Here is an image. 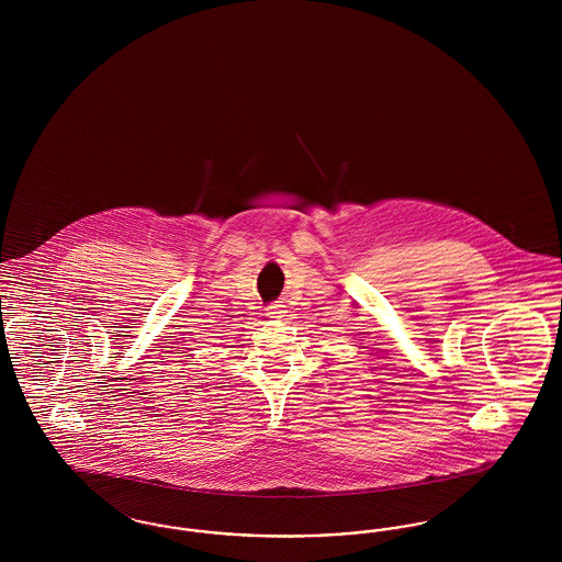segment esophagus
<instances>
[{"mask_svg":"<svg viewBox=\"0 0 562 562\" xmlns=\"http://www.w3.org/2000/svg\"><path fill=\"white\" fill-rule=\"evenodd\" d=\"M284 314H286V310H284V305H282V303H271L268 307L269 318L280 321V318H284Z\"/></svg>","mask_w":562,"mask_h":562,"instance_id":"esophagus-1","label":"esophagus"}]
</instances>
